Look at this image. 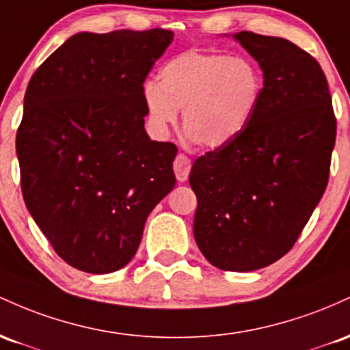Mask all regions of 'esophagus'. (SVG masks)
I'll return each instance as SVG.
<instances>
[{"label":"esophagus","instance_id":"esophagus-1","mask_svg":"<svg viewBox=\"0 0 350 350\" xmlns=\"http://www.w3.org/2000/svg\"><path fill=\"white\" fill-rule=\"evenodd\" d=\"M190 170H191V160L183 154L176 155L174 162V172L176 175V180H178V182H187Z\"/></svg>","mask_w":350,"mask_h":350}]
</instances>
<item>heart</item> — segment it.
Listing matches in <instances>:
<instances>
[{
	"label": "heart",
	"instance_id": "1",
	"mask_svg": "<svg viewBox=\"0 0 350 350\" xmlns=\"http://www.w3.org/2000/svg\"><path fill=\"white\" fill-rule=\"evenodd\" d=\"M261 94V72L251 59L202 49L168 59L159 70V82L142 85L145 112L157 133H167L183 107L188 137L213 148L245 131Z\"/></svg>",
	"mask_w": 350,
	"mask_h": 350
}]
</instances>
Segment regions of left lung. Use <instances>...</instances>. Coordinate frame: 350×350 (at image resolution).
Here are the masks:
<instances>
[{"label":"left lung","instance_id":"1","mask_svg":"<svg viewBox=\"0 0 350 350\" xmlns=\"http://www.w3.org/2000/svg\"><path fill=\"white\" fill-rule=\"evenodd\" d=\"M262 70L253 119L234 140L195 160L193 234L223 271H254L284 256L323 198L336 144L331 92L319 62L282 38L233 34Z\"/></svg>","mask_w":350,"mask_h":350}]
</instances>
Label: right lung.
<instances>
[{
    "instance_id": "obj_1",
    "label": "right lung",
    "mask_w": 350,
    "mask_h": 350,
    "mask_svg": "<svg viewBox=\"0 0 350 350\" xmlns=\"http://www.w3.org/2000/svg\"><path fill=\"white\" fill-rule=\"evenodd\" d=\"M174 41L167 29L77 33L27 84L16 133L23 198L72 268L132 260L147 217L175 187L176 147L145 132L142 85Z\"/></svg>"
}]
</instances>
